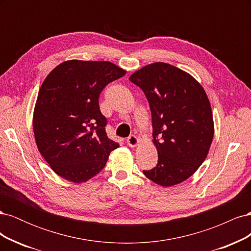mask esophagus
Wrapping results in <instances>:
<instances>
[{"label": "esophagus", "mask_w": 251, "mask_h": 251, "mask_svg": "<svg viewBox=\"0 0 251 251\" xmlns=\"http://www.w3.org/2000/svg\"><path fill=\"white\" fill-rule=\"evenodd\" d=\"M126 142H127V144H128V147H131V148H136L139 144V142H140V140L136 137L135 135H131L130 137H128L127 139H126Z\"/></svg>", "instance_id": "34e87169"}]
</instances>
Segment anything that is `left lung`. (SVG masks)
Masks as SVG:
<instances>
[{
  "instance_id": "left-lung-1",
  "label": "left lung",
  "mask_w": 251,
  "mask_h": 251,
  "mask_svg": "<svg viewBox=\"0 0 251 251\" xmlns=\"http://www.w3.org/2000/svg\"><path fill=\"white\" fill-rule=\"evenodd\" d=\"M151 112L158 163L144 176L170 187L188 179L206 159L215 133L208 97L191 74L166 63L142 67L130 77Z\"/></svg>"
}]
</instances>
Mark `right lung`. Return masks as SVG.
Wrapping results in <instances>:
<instances>
[{"mask_svg":"<svg viewBox=\"0 0 251 251\" xmlns=\"http://www.w3.org/2000/svg\"><path fill=\"white\" fill-rule=\"evenodd\" d=\"M126 71L107 60L70 59L45 78L34 105L37 150L59 177L73 183L93 178L119 144L108 138L98 98Z\"/></svg>","mask_w":251,"mask_h":251,"instance_id":"1","label":"right lung"}]
</instances>
